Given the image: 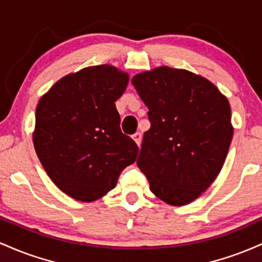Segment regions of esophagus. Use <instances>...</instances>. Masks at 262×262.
<instances>
[{
    "label": "esophagus",
    "instance_id": "esophagus-1",
    "mask_svg": "<svg viewBox=\"0 0 262 262\" xmlns=\"http://www.w3.org/2000/svg\"><path fill=\"white\" fill-rule=\"evenodd\" d=\"M132 139H134L135 142L137 143V146L141 145V141H142V135L140 134V132H136L135 135H132Z\"/></svg>",
    "mask_w": 262,
    "mask_h": 262
}]
</instances>
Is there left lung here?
<instances>
[{
	"label": "left lung",
	"instance_id": "8db88e82",
	"mask_svg": "<svg viewBox=\"0 0 262 262\" xmlns=\"http://www.w3.org/2000/svg\"><path fill=\"white\" fill-rule=\"evenodd\" d=\"M131 83L148 107L137 166L161 201L181 207L209 188L233 139L230 104L204 76L167 66Z\"/></svg>",
	"mask_w": 262,
	"mask_h": 262
}]
</instances>
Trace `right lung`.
<instances>
[{"label": "right lung", "mask_w": 262, "mask_h": 262, "mask_svg": "<svg viewBox=\"0 0 262 262\" xmlns=\"http://www.w3.org/2000/svg\"><path fill=\"white\" fill-rule=\"evenodd\" d=\"M116 67H88L59 79L38 101L33 145L61 192L94 202L116 187L139 147L123 135L115 101L128 84Z\"/></svg>", "instance_id": "add662e5"}]
</instances>
